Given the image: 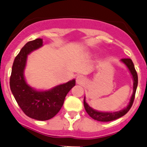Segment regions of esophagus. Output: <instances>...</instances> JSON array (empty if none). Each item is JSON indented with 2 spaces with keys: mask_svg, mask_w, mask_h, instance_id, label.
<instances>
[{
  "mask_svg": "<svg viewBox=\"0 0 147 147\" xmlns=\"http://www.w3.org/2000/svg\"><path fill=\"white\" fill-rule=\"evenodd\" d=\"M83 80L84 78L82 76H78V78H77V82H78V83H81Z\"/></svg>",
  "mask_w": 147,
  "mask_h": 147,
  "instance_id": "obj_1",
  "label": "esophagus"
}]
</instances>
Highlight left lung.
Segmentation results:
<instances>
[{"instance_id": "left-lung-1", "label": "left lung", "mask_w": 147, "mask_h": 147, "mask_svg": "<svg viewBox=\"0 0 147 147\" xmlns=\"http://www.w3.org/2000/svg\"><path fill=\"white\" fill-rule=\"evenodd\" d=\"M121 62H123L125 65H126V67H128V69L130 71L131 74L132 75L134 80V87H133V94H132V96L131 98L130 102H129V105H127L126 108H125L124 109L121 110V111H119L116 112H100L97 111L95 110L92 109L91 107H90L88 105V104L87 103L86 101H85V98H84V107H85V109L86 111V112L88 113V114L90 116L92 119H95V120L98 121H102V122H107V121H111L116 120V119H119V118L122 117L123 116H124L125 114L129 112V111L130 110V108H131L132 105H133L134 100L135 98V94H136V88H137L138 85V75L137 72H136V69H135L134 65L133 62L131 59L129 58H124V59H121Z\"/></svg>"}]
</instances>
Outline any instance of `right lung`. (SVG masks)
I'll use <instances>...</instances> for the list:
<instances>
[{
	"mask_svg": "<svg viewBox=\"0 0 147 147\" xmlns=\"http://www.w3.org/2000/svg\"><path fill=\"white\" fill-rule=\"evenodd\" d=\"M42 45V39H36L27 42L21 49L13 64L10 88L17 103L27 116L36 120L47 121L60 111L67 94L75 85V80L46 91L36 90L26 83L24 72L27 56Z\"/></svg>",
	"mask_w": 147,
	"mask_h": 147,
	"instance_id": "right-lung-1",
	"label": "right lung"
}]
</instances>
